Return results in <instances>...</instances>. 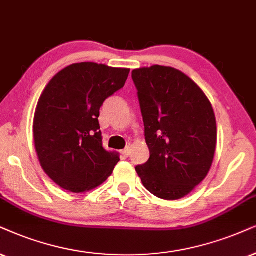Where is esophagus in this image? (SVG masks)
<instances>
[{"instance_id": "obj_1", "label": "esophagus", "mask_w": 256, "mask_h": 256, "mask_svg": "<svg viewBox=\"0 0 256 256\" xmlns=\"http://www.w3.org/2000/svg\"><path fill=\"white\" fill-rule=\"evenodd\" d=\"M122 156H124V157H128V156H130V148H124V150H122Z\"/></svg>"}]
</instances>
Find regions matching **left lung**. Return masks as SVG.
Listing matches in <instances>:
<instances>
[{"instance_id":"obj_1","label":"left lung","mask_w":256,"mask_h":256,"mask_svg":"<svg viewBox=\"0 0 256 256\" xmlns=\"http://www.w3.org/2000/svg\"><path fill=\"white\" fill-rule=\"evenodd\" d=\"M150 158L136 166L143 186L162 200H180L208 174L218 128L212 106L189 76L154 64L132 70Z\"/></svg>"}]
</instances>
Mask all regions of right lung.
<instances>
[{"instance_id": "add662e5", "label": "right lung", "mask_w": 256, "mask_h": 256, "mask_svg": "<svg viewBox=\"0 0 256 256\" xmlns=\"http://www.w3.org/2000/svg\"><path fill=\"white\" fill-rule=\"evenodd\" d=\"M128 73L102 64H73L42 92L33 122L35 150L42 169L62 189L88 192L117 166V152L102 148L98 118L102 105L124 87Z\"/></svg>"}]
</instances>
